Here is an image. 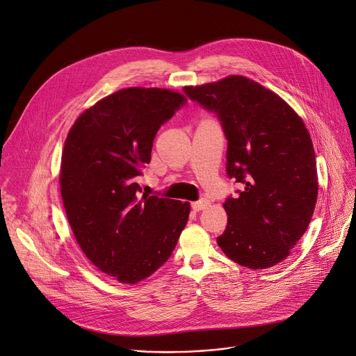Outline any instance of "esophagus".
I'll use <instances>...</instances> for the list:
<instances>
[{"mask_svg": "<svg viewBox=\"0 0 356 356\" xmlns=\"http://www.w3.org/2000/svg\"><path fill=\"white\" fill-rule=\"evenodd\" d=\"M209 204H210V202H209L206 197H202V199H199V200L193 202L191 206H192V209H193L195 211H199V210L206 209Z\"/></svg>", "mask_w": 356, "mask_h": 356, "instance_id": "34e87169", "label": "esophagus"}]
</instances>
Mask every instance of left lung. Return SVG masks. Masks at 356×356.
I'll return each mask as SVG.
<instances>
[{
  "label": "left lung",
  "instance_id": "obj_1",
  "mask_svg": "<svg viewBox=\"0 0 356 356\" xmlns=\"http://www.w3.org/2000/svg\"><path fill=\"white\" fill-rule=\"evenodd\" d=\"M184 92L218 116L227 140V177L243 185L223 203L229 219L219 247L250 269L276 265L307 230L318 193L303 120L275 92L241 76Z\"/></svg>",
  "mask_w": 356,
  "mask_h": 356
}]
</instances>
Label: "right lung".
Here are the masks:
<instances>
[{
    "mask_svg": "<svg viewBox=\"0 0 356 356\" xmlns=\"http://www.w3.org/2000/svg\"><path fill=\"white\" fill-rule=\"evenodd\" d=\"M185 104L170 90H120L87 109L67 134L60 186L68 223L87 258L120 283L154 273L188 222V202L140 197L137 184L159 129Z\"/></svg>",
    "mask_w": 356,
    "mask_h": 356,
    "instance_id": "add662e5",
    "label": "right lung"
}]
</instances>
